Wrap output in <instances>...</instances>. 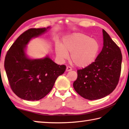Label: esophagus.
Returning a JSON list of instances; mask_svg holds the SVG:
<instances>
[{"label": "esophagus", "instance_id": "34e87169", "mask_svg": "<svg viewBox=\"0 0 129 129\" xmlns=\"http://www.w3.org/2000/svg\"><path fill=\"white\" fill-rule=\"evenodd\" d=\"M72 68L71 67H69V66L67 67V69H66V71L67 72L71 71H72Z\"/></svg>", "mask_w": 129, "mask_h": 129}]
</instances>
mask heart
Returning <instances> with one entry per match:
<instances>
[{"mask_svg": "<svg viewBox=\"0 0 129 129\" xmlns=\"http://www.w3.org/2000/svg\"><path fill=\"white\" fill-rule=\"evenodd\" d=\"M99 46L94 39L83 33H74L63 39L62 46L57 44L56 53L58 59L64 61L68 58V52L73 64L79 68H85L94 61Z\"/></svg>", "mask_w": 129, "mask_h": 129, "instance_id": "b5f03b06", "label": "heart"}]
</instances>
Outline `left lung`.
I'll return each mask as SVG.
<instances>
[{
	"label": "left lung",
	"instance_id": "left-lung-1",
	"mask_svg": "<svg viewBox=\"0 0 129 129\" xmlns=\"http://www.w3.org/2000/svg\"><path fill=\"white\" fill-rule=\"evenodd\" d=\"M104 46L94 62L77 71L73 83L76 92L88 100L108 95L117 86L121 71L122 54L119 47L103 30Z\"/></svg>",
	"mask_w": 129,
	"mask_h": 129
}]
</instances>
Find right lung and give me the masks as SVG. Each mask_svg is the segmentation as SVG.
<instances>
[{"label":"right lung","mask_w":129,"mask_h":129,"mask_svg":"<svg viewBox=\"0 0 129 129\" xmlns=\"http://www.w3.org/2000/svg\"><path fill=\"white\" fill-rule=\"evenodd\" d=\"M48 28L27 30L18 37L6 54L4 68L9 85L21 99L35 101L43 98L66 69L65 65H57L48 57L31 60L26 56L25 46L32 38L43 33Z\"/></svg>","instance_id":"right-lung-1"}]
</instances>
